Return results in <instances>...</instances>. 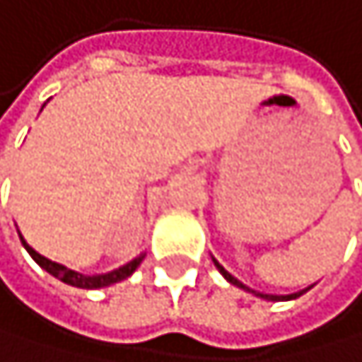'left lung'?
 <instances>
[{
	"label": "left lung",
	"instance_id": "left-lung-1",
	"mask_svg": "<svg viewBox=\"0 0 362 362\" xmlns=\"http://www.w3.org/2000/svg\"><path fill=\"white\" fill-rule=\"evenodd\" d=\"M211 259H213V264H215V268L217 270H220L222 272V277L228 281V284H233V286H237V288H242V290H246V292H252L255 294V297H259V299H266V301H290V299H297V297H301V294H305L310 288H315V284H312V286H308V288H303V290H299V292H292V294H266V292H257V290H252V288H248L246 284H242L240 279H235L233 277V274L220 264V262H217L215 259V257L211 255Z\"/></svg>",
	"mask_w": 362,
	"mask_h": 362
}]
</instances>
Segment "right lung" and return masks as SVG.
<instances>
[{"instance_id": "add662e5", "label": "right lung", "mask_w": 362, "mask_h": 362, "mask_svg": "<svg viewBox=\"0 0 362 362\" xmlns=\"http://www.w3.org/2000/svg\"><path fill=\"white\" fill-rule=\"evenodd\" d=\"M19 233V230H17ZM19 240L23 244V248L28 250V255L33 257V259L45 270V272H50L52 277H57L59 281L63 284H68V286H74V288H83V290H98V288H107L112 284H118L122 279H127L132 277V274L136 272V268L142 264V259H145V252H140L138 257H134L132 262H127L125 266H120L116 270H110V272H103V274H83V272H76L68 266H63V264H57L52 259H47V257L39 255L30 244H28L23 240V235L19 233Z\"/></svg>"}]
</instances>
